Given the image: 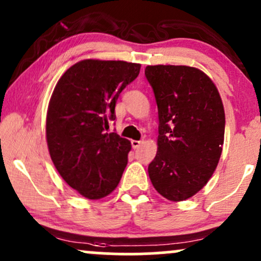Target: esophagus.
Masks as SVG:
<instances>
[{
	"label": "esophagus",
	"mask_w": 261,
	"mask_h": 261,
	"mask_svg": "<svg viewBox=\"0 0 261 261\" xmlns=\"http://www.w3.org/2000/svg\"><path fill=\"white\" fill-rule=\"evenodd\" d=\"M141 143H142V141H136V140H133L131 141V146H133L134 149L139 148L141 146Z\"/></svg>",
	"instance_id": "34e87169"
}]
</instances>
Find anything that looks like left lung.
<instances>
[{
    "instance_id": "left-lung-1",
    "label": "left lung",
    "mask_w": 261,
    "mask_h": 261,
    "mask_svg": "<svg viewBox=\"0 0 261 261\" xmlns=\"http://www.w3.org/2000/svg\"><path fill=\"white\" fill-rule=\"evenodd\" d=\"M145 76L158 107V151L148 166L155 190L182 201L205 187L224 139V110L216 86L189 66H147Z\"/></svg>"
}]
</instances>
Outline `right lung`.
Wrapping results in <instances>:
<instances>
[{
    "label": "right lung",
    "instance_id": "add662e5",
    "mask_svg": "<svg viewBox=\"0 0 261 261\" xmlns=\"http://www.w3.org/2000/svg\"><path fill=\"white\" fill-rule=\"evenodd\" d=\"M140 64L83 60L59 80L49 103L46 141L62 179L87 199L109 195L127 164L130 141L107 134L115 104Z\"/></svg>",
    "mask_w": 261,
    "mask_h": 261
}]
</instances>
